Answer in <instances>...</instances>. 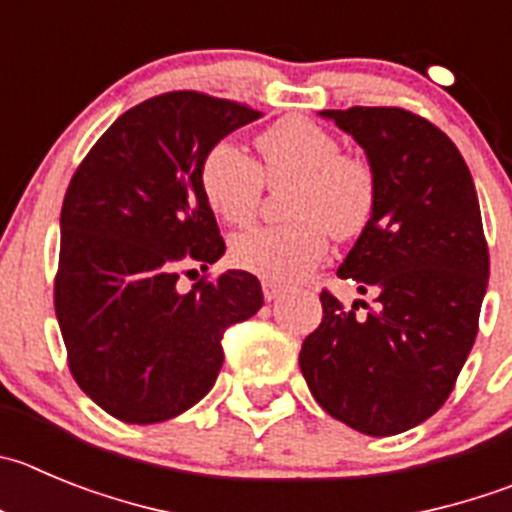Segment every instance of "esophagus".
<instances>
[{"label": "esophagus", "mask_w": 512, "mask_h": 512, "mask_svg": "<svg viewBox=\"0 0 512 512\" xmlns=\"http://www.w3.org/2000/svg\"><path fill=\"white\" fill-rule=\"evenodd\" d=\"M262 293H265V300L270 303V300H278L280 295L285 293V288H280L278 283H270V280H265V283H262Z\"/></svg>", "instance_id": "34e87169"}]
</instances>
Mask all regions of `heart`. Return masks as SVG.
I'll return each instance as SVG.
<instances>
[{"mask_svg":"<svg viewBox=\"0 0 512 512\" xmlns=\"http://www.w3.org/2000/svg\"><path fill=\"white\" fill-rule=\"evenodd\" d=\"M260 161L229 138L212 143L199 166L209 209L227 224H247L260 207L265 184L285 191V224L234 234L232 260L278 285L298 283L328 252V229L351 237L369 222L376 204L374 166L341 151L318 123L288 116L257 136Z\"/></svg>","mask_w":512,"mask_h":512,"instance_id":"heart-1","label":"heart"}]
</instances>
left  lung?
Returning <instances> with one entry per match:
<instances>
[{"mask_svg":"<svg viewBox=\"0 0 512 512\" xmlns=\"http://www.w3.org/2000/svg\"><path fill=\"white\" fill-rule=\"evenodd\" d=\"M321 116L374 166V212L338 267L374 308L323 290L300 371L333 419L391 437L442 407L475 343L490 275L480 204L462 154L427 118L366 105Z\"/></svg>","mask_w":512,"mask_h":512,"instance_id":"8db88e82","label":"left lung"}]
</instances>
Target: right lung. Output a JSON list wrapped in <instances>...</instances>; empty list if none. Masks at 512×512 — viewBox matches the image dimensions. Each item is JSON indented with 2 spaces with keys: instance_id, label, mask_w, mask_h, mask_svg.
<instances>
[{
  "instance_id": "1",
  "label": "right lung",
  "mask_w": 512,
  "mask_h": 512,
  "mask_svg": "<svg viewBox=\"0 0 512 512\" xmlns=\"http://www.w3.org/2000/svg\"><path fill=\"white\" fill-rule=\"evenodd\" d=\"M262 113L197 90L133 105L90 148L60 214L55 313L68 366L100 409L156 424L194 407L217 381L222 336L262 308L260 280L207 270L224 240L199 184L212 143ZM197 272V270H186Z\"/></svg>"
}]
</instances>
